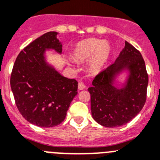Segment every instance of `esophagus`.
I'll list each match as a JSON object with an SVG mask.
<instances>
[{"mask_svg": "<svg viewBox=\"0 0 160 160\" xmlns=\"http://www.w3.org/2000/svg\"><path fill=\"white\" fill-rule=\"evenodd\" d=\"M85 88H86V86H85L84 83H83V82H81V81L79 82V83H78V89H79V90H83Z\"/></svg>", "mask_w": 160, "mask_h": 160, "instance_id": "esophagus-1", "label": "esophagus"}]
</instances>
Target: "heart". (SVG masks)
I'll list each match as a JSON object with an SVG mask.
<instances>
[{
    "mask_svg": "<svg viewBox=\"0 0 160 160\" xmlns=\"http://www.w3.org/2000/svg\"><path fill=\"white\" fill-rule=\"evenodd\" d=\"M110 51V46L107 42L90 38L76 45L72 50V57L77 62H86L90 59V71L98 73L108 59Z\"/></svg>",
    "mask_w": 160,
    "mask_h": 160,
    "instance_id": "1",
    "label": "heart"
}]
</instances>
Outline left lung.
<instances>
[{
	"label": "left lung",
	"instance_id": "8db88e82",
	"mask_svg": "<svg viewBox=\"0 0 160 160\" xmlns=\"http://www.w3.org/2000/svg\"><path fill=\"white\" fill-rule=\"evenodd\" d=\"M129 70L128 81L122 89L113 86L116 77ZM148 75L139 50L125 42L115 62L98 73L89 88L91 110L94 120L102 126L114 128L130 122L146 102Z\"/></svg>",
	"mask_w": 160,
	"mask_h": 160
}]
</instances>
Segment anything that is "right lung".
Wrapping results in <instances>:
<instances>
[{
	"mask_svg": "<svg viewBox=\"0 0 160 160\" xmlns=\"http://www.w3.org/2000/svg\"><path fill=\"white\" fill-rule=\"evenodd\" d=\"M58 33L47 32L27 46L17 56L10 84L19 113L30 123L53 127L62 123L78 82L63 77L45 61L46 49L62 51Z\"/></svg>",
	"mask_w": 160,
	"mask_h": 160,
	"instance_id": "right-lung-1",
	"label": "right lung"
}]
</instances>
